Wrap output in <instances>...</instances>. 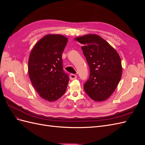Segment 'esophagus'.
I'll list each match as a JSON object with an SVG mask.
<instances>
[{
  "label": "esophagus",
  "mask_w": 145,
  "mask_h": 145,
  "mask_svg": "<svg viewBox=\"0 0 145 145\" xmlns=\"http://www.w3.org/2000/svg\"><path fill=\"white\" fill-rule=\"evenodd\" d=\"M69 78L71 80H73L74 79H76V78H77V75H76V74H71L69 76Z\"/></svg>",
  "instance_id": "34e87169"
}]
</instances>
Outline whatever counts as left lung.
Wrapping results in <instances>:
<instances>
[{"label": "left lung", "instance_id": "8db88e82", "mask_svg": "<svg viewBox=\"0 0 145 145\" xmlns=\"http://www.w3.org/2000/svg\"><path fill=\"white\" fill-rule=\"evenodd\" d=\"M75 40L80 42L89 67V76L83 85L85 93L95 101L106 100L116 89L122 73L117 51L99 36L88 34Z\"/></svg>", "mask_w": 145, "mask_h": 145}]
</instances>
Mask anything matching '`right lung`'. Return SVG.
<instances>
[{"label": "right lung", "instance_id": "obj_1", "mask_svg": "<svg viewBox=\"0 0 145 145\" xmlns=\"http://www.w3.org/2000/svg\"><path fill=\"white\" fill-rule=\"evenodd\" d=\"M68 39L62 35H46L31 52L28 61L30 80L40 97L54 102L65 94L69 77L63 68L62 52Z\"/></svg>", "mask_w": 145, "mask_h": 145}]
</instances>
